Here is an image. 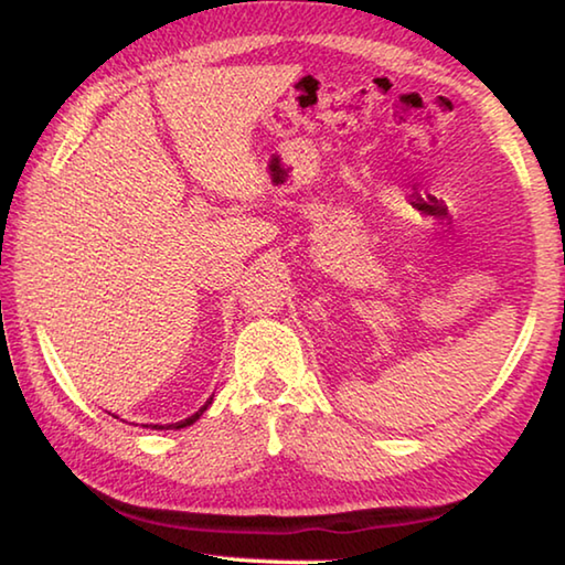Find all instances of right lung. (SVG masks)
I'll list each match as a JSON object with an SVG mask.
<instances>
[{"label": "right lung", "instance_id": "right-lung-1", "mask_svg": "<svg viewBox=\"0 0 565 565\" xmlns=\"http://www.w3.org/2000/svg\"><path fill=\"white\" fill-rule=\"evenodd\" d=\"M209 404H212V398H209V401H206V404H204L202 408H199L194 416H189V418H184V420H179V424H169L167 428H184V426H191V424H194V420H196L199 416H202V414H204V411H206V406H209ZM151 428H164V426H151Z\"/></svg>", "mask_w": 565, "mask_h": 565}]
</instances>
